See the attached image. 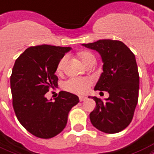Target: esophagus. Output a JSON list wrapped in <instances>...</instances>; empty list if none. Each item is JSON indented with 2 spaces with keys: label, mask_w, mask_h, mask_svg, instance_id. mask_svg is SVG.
<instances>
[{
  "label": "esophagus",
  "mask_w": 154,
  "mask_h": 154,
  "mask_svg": "<svg viewBox=\"0 0 154 154\" xmlns=\"http://www.w3.org/2000/svg\"><path fill=\"white\" fill-rule=\"evenodd\" d=\"M86 98H87L85 97V96H79V100L81 101V102H82V101H85Z\"/></svg>",
  "instance_id": "1"
}]
</instances>
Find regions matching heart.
Segmentation results:
<instances>
[{"instance_id":"obj_1","label":"heart","mask_w":154,"mask_h":154,"mask_svg":"<svg viewBox=\"0 0 154 154\" xmlns=\"http://www.w3.org/2000/svg\"><path fill=\"white\" fill-rule=\"evenodd\" d=\"M78 56L85 66L90 62L95 61L94 56L90 51H82V52L79 53ZM66 60L67 56H63L59 60L57 66H56L57 72H61ZM92 84L93 81L88 77H83V78L74 77V78H70L64 82V88L67 91H69V92L74 93V94H85V93L87 92L90 86L92 85Z\"/></svg>"}]
</instances>
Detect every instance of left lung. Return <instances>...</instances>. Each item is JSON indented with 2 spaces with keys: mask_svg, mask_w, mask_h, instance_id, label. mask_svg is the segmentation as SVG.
I'll list each match as a JSON object with an SVG mask.
<instances>
[{
  "mask_svg": "<svg viewBox=\"0 0 154 154\" xmlns=\"http://www.w3.org/2000/svg\"><path fill=\"white\" fill-rule=\"evenodd\" d=\"M82 45L102 56L103 72L94 90L109 93L106 102L92 98L96 107L90 114V121L106 133L121 132L132 122L138 102L139 72L135 55L119 40L101 39Z\"/></svg>",
  "mask_w": 154,
  "mask_h": 154,
  "instance_id": "8db88e82",
  "label": "left lung"
}]
</instances>
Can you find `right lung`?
<instances>
[{
	"mask_svg": "<svg viewBox=\"0 0 154 154\" xmlns=\"http://www.w3.org/2000/svg\"><path fill=\"white\" fill-rule=\"evenodd\" d=\"M70 50L47 44L30 47L15 61L10 77L13 107L20 124L35 137L48 139L60 133L69 111L79 103L77 95L66 91L53 102L45 98L58 85L56 66Z\"/></svg>",
	"mask_w": 154,
	"mask_h": 154,
	"instance_id": "1",
	"label": "right lung"
}]
</instances>
